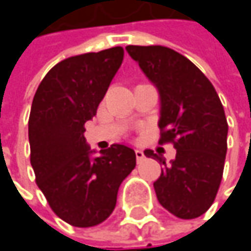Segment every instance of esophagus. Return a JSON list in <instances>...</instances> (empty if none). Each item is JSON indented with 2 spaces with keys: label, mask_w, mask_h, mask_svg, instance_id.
<instances>
[{
  "label": "esophagus",
  "mask_w": 251,
  "mask_h": 251,
  "mask_svg": "<svg viewBox=\"0 0 251 251\" xmlns=\"http://www.w3.org/2000/svg\"><path fill=\"white\" fill-rule=\"evenodd\" d=\"M135 155H136V160L138 161H142L145 158V155H144V152L141 150H135Z\"/></svg>",
  "instance_id": "obj_1"
}]
</instances>
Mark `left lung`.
Here are the masks:
<instances>
[{
  "mask_svg": "<svg viewBox=\"0 0 251 251\" xmlns=\"http://www.w3.org/2000/svg\"><path fill=\"white\" fill-rule=\"evenodd\" d=\"M160 94V144L172 142L176 158L163 164L154 181L158 202L177 218L193 220L214 203L221 184L226 154V124L223 103L205 74L170 48L126 46Z\"/></svg>",
  "mask_w": 251,
  "mask_h": 251,
  "instance_id": "1",
  "label": "left lung"
}]
</instances>
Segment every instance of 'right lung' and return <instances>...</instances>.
Returning a JSON list of instances; mask_svg holds the SVG:
<instances>
[{
  "instance_id": "1",
  "label": "right lung",
  "mask_w": 251,
  "mask_h": 251,
  "mask_svg": "<svg viewBox=\"0 0 251 251\" xmlns=\"http://www.w3.org/2000/svg\"><path fill=\"white\" fill-rule=\"evenodd\" d=\"M124 61L121 46L67 58L39 84L28 118L30 163L52 211L74 226L110 217L121 183L136 166L135 151L113 144L91 157L84 124L97 113Z\"/></svg>"
}]
</instances>
